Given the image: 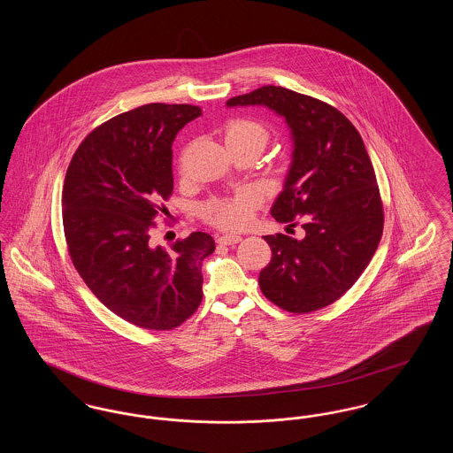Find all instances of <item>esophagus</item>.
<instances>
[{"label": "esophagus", "mask_w": 453, "mask_h": 453, "mask_svg": "<svg viewBox=\"0 0 453 453\" xmlns=\"http://www.w3.org/2000/svg\"><path fill=\"white\" fill-rule=\"evenodd\" d=\"M241 239H242V237L236 236V234H224V236L217 237V242H219V244H227V246H231V244H237Z\"/></svg>", "instance_id": "1"}]
</instances>
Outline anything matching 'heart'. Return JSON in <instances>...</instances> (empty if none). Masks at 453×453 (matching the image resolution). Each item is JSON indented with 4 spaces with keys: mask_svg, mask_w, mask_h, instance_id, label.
I'll return each mask as SVG.
<instances>
[{
    "mask_svg": "<svg viewBox=\"0 0 453 453\" xmlns=\"http://www.w3.org/2000/svg\"><path fill=\"white\" fill-rule=\"evenodd\" d=\"M224 141L227 148L239 144H255L259 150L268 141V127L250 117L231 119L224 126ZM261 203V195L251 188L237 190L236 194L217 196L202 207V217L220 229L237 231L246 227Z\"/></svg>",
    "mask_w": 453,
    "mask_h": 453,
    "instance_id": "1",
    "label": "heart"
}]
</instances>
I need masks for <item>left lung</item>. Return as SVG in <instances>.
<instances>
[{
	"label": "left lung",
	"instance_id": "8db88e82",
	"mask_svg": "<svg viewBox=\"0 0 453 453\" xmlns=\"http://www.w3.org/2000/svg\"><path fill=\"white\" fill-rule=\"evenodd\" d=\"M237 105L275 110L294 135V161L272 216L290 227L302 222L305 236H265L272 259L259 272V288L287 312L319 311L358 280L384 231L362 135L338 108L287 88L268 85L227 100Z\"/></svg>",
	"mask_w": 453,
	"mask_h": 453
}]
</instances>
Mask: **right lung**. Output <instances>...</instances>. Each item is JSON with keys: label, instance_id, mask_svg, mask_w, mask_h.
Here are the masks:
<instances>
[{"label": "right lung", "instance_id": "add662e5", "mask_svg": "<svg viewBox=\"0 0 453 453\" xmlns=\"http://www.w3.org/2000/svg\"><path fill=\"white\" fill-rule=\"evenodd\" d=\"M202 110L148 104L91 130L74 152L63 187V226L74 268L96 299L124 321L168 331L202 302L207 233L152 246L154 219L173 194L172 144Z\"/></svg>", "mask_w": 453, "mask_h": 453}]
</instances>
